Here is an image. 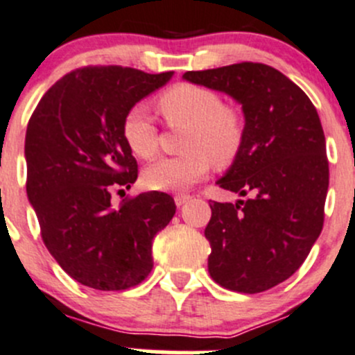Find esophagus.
I'll return each instance as SVG.
<instances>
[{
	"mask_svg": "<svg viewBox=\"0 0 355 355\" xmlns=\"http://www.w3.org/2000/svg\"><path fill=\"white\" fill-rule=\"evenodd\" d=\"M174 200H176V205L181 207V205H184L186 202H189V200H191V195H188V193H178V195L174 196Z\"/></svg>",
	"mask_w": 355,
	"mask_h": 355,
	"instance_id": "34e87169",
	"label": "esophagus"
}]
</instances>
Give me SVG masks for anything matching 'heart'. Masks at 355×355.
<instances>
[{
	"label": "heart",
	"mask_w": 355,
	"mask_h": 355,
	"mask_svg": "<svg viewBox=\"0 0 355 355\" xmlns=\"http://www.w3.org/2000/svg\"><path fill=\"white\" fill-rule=\"evenodd\" d=\"M171 128H186L181 155L164 157L146 167L145 184L159 191H181L209 174L210 166H227L243 143V119L224 103L216 89L198 84H176L157 100ZM125 143L139 159H152L159 150V129L141 105L129 108L122 122Z\"/></svg>",
	"instance_id": "heart-1"
}]
</instances>
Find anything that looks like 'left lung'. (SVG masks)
<instances>
[{"mask_svg": "<svg viewBox=\"0 0 355 355\" xmlns=\"http://www.w3.org/2000/svg\"><path fill=\"white\" fill-rule=\"evenodd\" d=\"M182 77L224 91L245 114L241 148L217 184L247 200H210L209 272L233 292H266L304 264L321 234L329 167L319 115L295 83L266 63Z\"/></svg>", "mask_w": 355, "mask_h": 355, "instance_id": "8db88e82", "label": "left lung"}]
</instances>
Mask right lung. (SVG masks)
I'll use <instances>...</instances> for the list:
<instances>
[{"instance_id":"1","label":"right lung","mask_w":355,"mask_h":355,"mask_svg":"<svg viewBox=\"0 0 355 355\" xmlns=\"http://www.w3.org/2000/svg\"><path fill=\"white\" fill-rule=\"evenodd\" d=\"M173 72L146 73L89 65L65 73L44 93L27 124V196L44 245L60 268L94 290L139 285L153 268L152 241L176 214L162 191L125 196L138 162L122 135L129 108Z\"/></svg>"}]
</instances>
